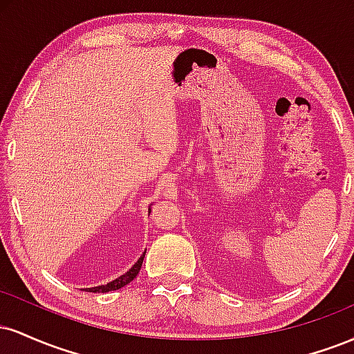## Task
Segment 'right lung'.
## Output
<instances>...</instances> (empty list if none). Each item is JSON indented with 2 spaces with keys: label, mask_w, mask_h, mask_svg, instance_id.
<instances>
[{
  "label": "right lung",
  "mask_w": 354,
  "mask_h": 354,
  "mask_svg": "<svg viewBox=\"0 0 354 354\" xmlns=\"http://www.w3.org/2000/svg\"><path fill=\"white\" fill-rule=\"evenodd\" d=\"M145 253H146V251H145ZM145 253L141 254V258L138 259V261L135 263V265H133L131 270L126 271V273H124V274H121L120 278L113 279L111 283H108V284H101V286H96V288H88L89 293H108V291H116V290H120V288L126 286V284H128V283H131L133 279L136 278V274L140 273L141 265H143Z\"/></svg>",
  "instance_id": "right-lung-1"
}]
</instances>
